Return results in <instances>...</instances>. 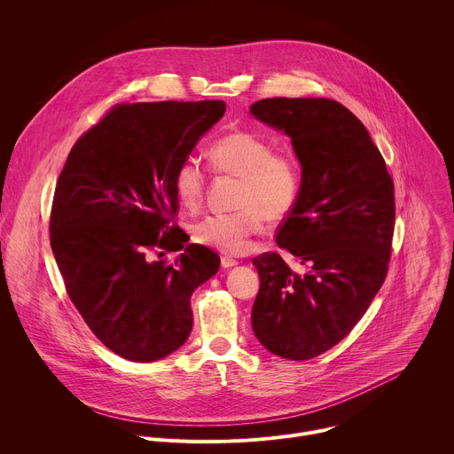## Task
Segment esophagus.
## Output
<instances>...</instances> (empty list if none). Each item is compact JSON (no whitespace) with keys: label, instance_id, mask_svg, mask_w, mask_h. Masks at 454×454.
Listing matches in <instances>:
<instances>
[{"label":"esophagus","instance_id":"obj_1","mask_svg":"<svg viewBox=\"0 0 454 454\" xmlns=\"http://www.w3.org/2000/svg\"><path fill=\"white\" fill-rule=\"evenodd\" d=\"M239 262L235 261V258H230V256H223L221 258V266L224 268V270H230V268H233V266H237Z\"/></svg>","mask_w":454,"mask_h":454}]
</instances>
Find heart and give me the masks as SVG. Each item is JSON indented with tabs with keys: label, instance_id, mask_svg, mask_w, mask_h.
Listing matches in <instances>:
<instances>
[{
	"label": "heart",
	"instance_id": "obj_1",
	"mask_svg": "<svg viewBox=\"0 0 454 454\" xmlns=\"http://www.w3.org/2000/svg\"><path fill=\"white\" fill-rule=\"evenodd\" d=\"M215 172L240 177L237 212L208 215L192 226V237L203 246L239 254L262 233L270 221L286 219L298 205L303 186L300 160L287 151H273L271 142L251 131H231L210 145ZM207 174L196 158H186L174 174V190L186 210H198L205 200Z\"/></svg>",
	"mask_w": 454,
	"mask_h": 454
}]
</instances>
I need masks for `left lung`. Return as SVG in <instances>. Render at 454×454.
<instances>
[{
    "label": "left lung",
    "mask_w": 454,
    "mask_h": 454,
    "mask_svg": "<svg viewBox=\"0 0 454 454\" xmlns=\"http://www.w3.org/2000/svg\"><path fill=\"white\" fill-rule=\"evenodd\" d=\"M249 111L291 137L303 174L300 201L277 233L301 271L275 251L253 258L261 291L251 325L271 354L307 361L350 334L386 278L394 179L366 127L336 100L275 97Z\"/></svg>",
    "instance_id": "left-lung-1"
}]
</instances>
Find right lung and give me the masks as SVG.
Wrapping results in <instances>:
<instances>
[{"label": "right lung", "instance_id": "1", "mask_svg": "<svg viewBox=\"0 0 454 454\" xmlns=\"http://www.w3.org/2000/svg\"><path fill=\"white\" fill-rule=\"evenodd\" d=\"M226 111L223 100L116 104L75 142L51 203L50 244L91 333L149 363L192 331L190 296L221 264L174 223V174ZM181 250L168 265L155 254Z\"/></svg>", "mask_w": 454, "mask_h": 454}]
</instances>
